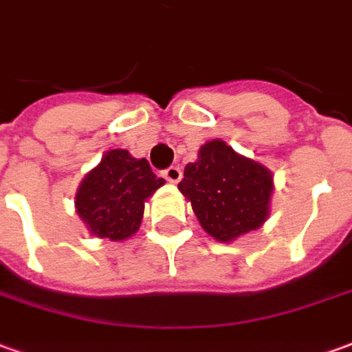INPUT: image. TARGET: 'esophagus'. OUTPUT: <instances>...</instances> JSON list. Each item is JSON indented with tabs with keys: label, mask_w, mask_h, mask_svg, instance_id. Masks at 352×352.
I'll use <instances>...</instances> for the list:
<instances>
[{
	"label": "esophagus",
	"mask_w": 352,
	"mask_h": 352,
	"mask_svg": "<svg viewBox=\"0 0 352 352\" xmlns=\"http://www.w3.org/2000/svg\"><path fill=\"white\" fill-rule=\"evenodd\" d=\"M181 177H183V171H181L179 166H171V168H168L166 171H164V179L169 181V183H179V181H181Z\"/></svg>",
	"instance_id": "34e87169"
}]
</instances>
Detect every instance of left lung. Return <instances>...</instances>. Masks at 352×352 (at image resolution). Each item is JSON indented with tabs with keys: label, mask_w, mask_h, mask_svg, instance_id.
<instances>
[{
	"label": "left lung",
	"mask_w": 352,
	"mask_h": 352,
	"mask_svg": "<svg viewBox=\"0 0 352 352\" xmlns=\"http://www.w3.org/2000/svg\"><path fill=\"white\" fill-rule=\"evenodd\" d=\"M179 190L190 201L201 228L228 244L265 225L274 181L269 168L213 139L201 144L196 162L186 164Z\"/></svg>",
	"instance_id": "1"
}]
</instances>
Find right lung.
Wrapping results in <instances>:
<instances>
[{
	"instance_id": "right-lung-1",
	"label": "right lung",
	"mask_w": 352,
	"mask_h": 352,
	"mask_svg": "<svg viewBox=\"0 0 352 352\" xmlns=\"http://www.w3.org/2000/svg\"><path fill=\"white\" fill-rule=\"evenodd\" d=\"M162 184L166 181L154 175L146 158L108 151L78 186L76 213L93 236L124 242L139 230L144 201Z\"/></svg>"
}]
</instances>
